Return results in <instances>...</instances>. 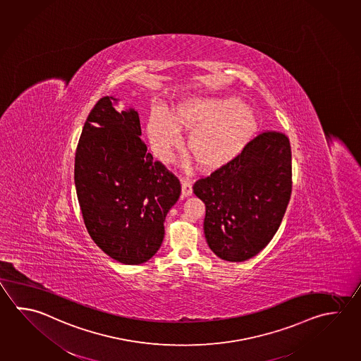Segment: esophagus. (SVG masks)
<instances>
[{"label": "esophagus", "mask_w": 361, "mask_h": 361, "mask_svg": "<svg viewBox=\"0 0 361 361\" xmlns=\"http://www.w3.org/2000/svg\"><path fill=\"white\" fill-rule=\"evenodd\" d=\"M181 192H183V197H190L192 194V186H191L190 180H188V178L181 180Z\"/></svg>", "instance_id": "1"}]
</instances>
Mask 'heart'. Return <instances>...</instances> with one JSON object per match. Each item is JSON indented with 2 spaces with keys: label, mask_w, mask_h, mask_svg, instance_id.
I'll use <instances>...</instances> for the list:
<instances>
[{
  "label": "heart",
  "mask_w": 361,
  "mask_h": 361,
  "mask_svg": "<svg viewBox=\"0 0 361 361\" xmlns=\"http://www.w3.org/2000/svg\"><path fill=\"white\" fill-rule=\"evenodd\" d=\"M257 126L255 116L238 98L191 97L178 103L171 117L153 111L147 134L157 156L169 159L180 147V131H191L189 153L202 170L213 171L241 153Z\"/></svg>",
  "instance_id": "heart-1"
}]
</instances>
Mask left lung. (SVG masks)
Instances as JSON below:
<instances>
[{
	"label": "left lung",
	"mask_w": 361,
	"mask_h": 361,
	"mask_svg": "<svg viewBox=\"0 0 361 361\" xmlns=\"http://www.w3.org/2000/svg\"><path fill=\"white\" fill-rule=\"evenodd\" d=\"M288 137L267 131L231 162L197 180L194 194L205 204L204 235L218 258L244 262L272 240L291 197Z\"/></svg>",
	"instance_id": "left-lung-1"
}]
</instances>
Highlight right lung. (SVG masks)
Listing matches in <instances>:
<instances>
[{
  "label": "right lung",
  "mask_w": 361,
  "mask_h": 361,
  "mask_svg": "<svg viewBox=\"0 0 361 361\" xmlns=\"http://www.w3.org/2000/svg\"><path fill=\"white\" fill-rule=\"evenodd\" d=\"M103 97L90 111L76 148V194L90 238L123 264L148 262L161 247L164 219L181 185L153 162L142 142L139 115L117 111Z\"/></svg>",
  "instance_id": "add662e5"
}]
</instances>
